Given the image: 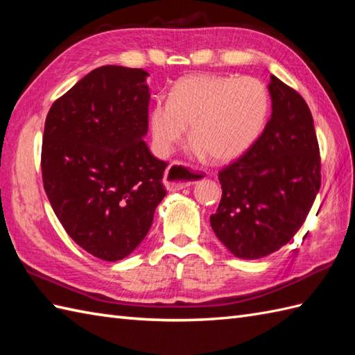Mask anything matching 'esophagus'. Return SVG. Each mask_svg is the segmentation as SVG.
<instances>
[{"label": "esophagus", "mask_w": 355, "mask_h": 355, "mask_svg": "<svg viewBox=\"0 0 355 355\" xmlns=\"http://www.w3.org/2000/svg\"><path fill=\"white\" fill-rule=\"evenodd\" d=\"M200 177L201 173L186 168V166H183L180 162H173L168 166V169L164 172L163 183L166 186V189L175 192L184 189L187 186L195 184L200 180Z\"/></svg>", "instance_id": "obj_1"}]
</instances>
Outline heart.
Segmentation results:
<instances>
[{
	"label": "heart",
	"instance_id": "heart-1",
	"mask_svg": "<svg viewBox=\"0 0 355 355\" xmlns=\"http://www.w3.org/2000/svg\"><path fill=\"white\" fill-rule=\"evenodd\" d=\"M268 112V88L258 78L191 74L173 85L169 99L154 103L149 130L160 155L171 154L191 126L195 154L230 163L258 141Z\"/></svg>",
	"mask_w": 355,
	"mask_h": 355
}]
</instances>
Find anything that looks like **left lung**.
<instances>
[{"label":"left lung","mask_w":355,"mask_h":355,"mask_svg":"<svg viewBox=\"0 0 355 355\" xmlns=\"http://www.w3.org/2000/svg\"><path fill=\"white\" fill-rule=\"evenodd\" d=\"M271 117L253 148L218 173L210 225L227 250L258 259L290 243L320 189V150L304 97L271 74Z\"/></svg>","instance_id":"obj_1"}]
</instances>
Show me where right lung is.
<instances>
[{"label":"right lung","instance_id":"right-lung-1","mask_svg":"<svg viewBox=\"0 0 355 355\" xmlns=\"http://www.w3.org/2000/svg\"><path fill=\"white\" fill-rule=\"evenodd\" d=\"M149 74L103 65L51 105L45 119L44 189L69 236L89 254L119 261L150 229L164 198L148 132Z\"/></svg>","mask_w":355,"mask_h":355}]
</instances>
